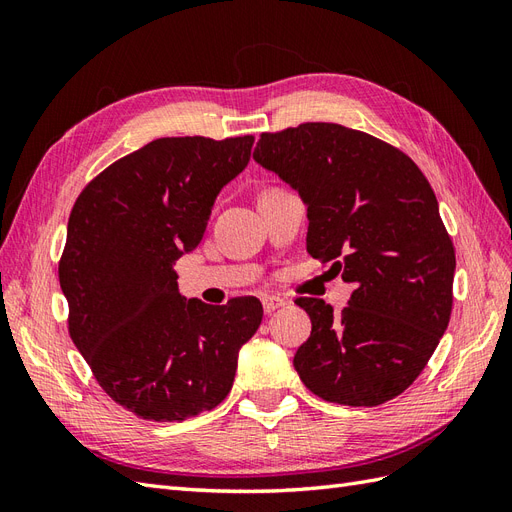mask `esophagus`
<instances>
[{"mask_svg":"<svg viewBox=\"0 0 512 512\" xmlns=\"http://www.w3.org/2000/svg\"><path fill=\"white\" fill-rule=\"evenodd\" d=\"M284 305H286V301L282 297H265V299H262V309H265V314H271V312H275V309H280Z\"/></svg>","mask_w":512,"mask_h":512,"instance_id":"1","label":"esophagus"}]
</instances>
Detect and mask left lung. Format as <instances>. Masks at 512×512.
I'll list each match as a JSON object with an SVG mask.
<instances>
[{
  "label": "left lung",
  "mask_w": 512,
  "mask_h": 512,
  "mask_svg": "<svg viewBox=\"0 0 512 512\" xmlns=\"http://www.w3.org/2000/svg\"><path fill=\"white\" fill-rule=\"evenodd\" d=\"M254 160L307 207V252L354 284L333 316L322 299H297L312 335L294 369L314 395L380 406L404 393L451 320L455 247L436 194L406 153L339 123L262 134Z\"/></svg>",
  "instance_id": "1"
}]
</instances>
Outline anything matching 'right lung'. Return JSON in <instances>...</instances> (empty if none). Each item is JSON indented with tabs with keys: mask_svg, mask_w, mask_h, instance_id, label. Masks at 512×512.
Wrapping results in <instances>:
<instances>
[{
	"mask_svg": "<svg viewBox=\"0 0 512 512\" xmlns=\"http://www.w3.org/2000/svg\"><path fill=\"white\" fill-rule=\"evenodd\" d=\"M252 145L158 138L102 170L72 207L59 260L70 337L104 393L147 421L181 423L222 404L260 327L256 297L188 301L175 271Z\"/></svg>",
	"mask_w": 512,
	"mask_h": 512,
	"instance_id": "obj_1",
	"label": "right lung"
}]
</instances>
